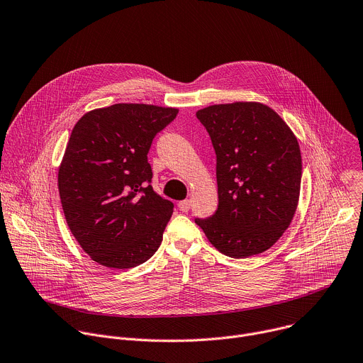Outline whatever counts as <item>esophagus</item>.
<instances>
[{"mask_svg": "<svg viewBox=\"0 0 363 363\" xmlns=\"http://www.w3.org/2000/svg\"><path fill=\"white\" fill-rule=\"evenodd\" d=\"M190 207H191V201H190V200H182V201H179V208H180L183 213L189 211Z\"/></svg>", "mask_w": 363, "mask_h": 363, "instance_id": "1", "label": "esophagus"}]
</instances>
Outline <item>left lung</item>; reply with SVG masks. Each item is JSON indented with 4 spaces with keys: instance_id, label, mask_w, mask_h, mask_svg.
<instances>
[{
    "instance_id": "left-lung-1",
    "label": "left lung",
    "mask_w": 363,
    "mask_h": 363,
    "mask_svg": "<svg viewBox=\"0 0 363 363\" xmlns=\"http://www.w3.org/2000/svg\"><path fill=\"white\" fill-rule=\"evenodd\" d=\"M196 116L216 152L219 206L194 222L223 255H259L295 216L302 180L299 143L280 116L260 103L216 104Z\"/></svg>"
}]
</instances>
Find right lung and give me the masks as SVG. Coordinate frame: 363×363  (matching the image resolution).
Returning <instances> with one entry per match:
<instances>
[{
  "label": "right lung",
  "mask_w": 363,
  "mask_h": 363,
  "mask_svg": "<svg viewBox=\"0 0 363 363\" xmlns=\"http://www.w3.org/2000/svg\"><path fill=\"white\" fill-rule=\"evenodd\" d=\"M177 113L113 104L86 113L72 128L58 191L72 236L94 262L131 269L159 249L174 204L153 190L147 155Z\"/></svg>",
  "instance_id": "add662e5"
}]
</instances>
